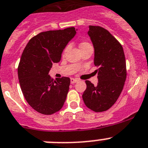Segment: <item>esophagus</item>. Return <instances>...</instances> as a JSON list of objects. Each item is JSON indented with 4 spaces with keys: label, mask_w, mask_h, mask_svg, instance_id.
<instances>
[{
    "label": "esophagus",
    "mask_w": 148,
    "mask_h": 148,
    "mask_svg": "<svg viewBox=\"0 0 148 148\" xmlns=\"http://www.w3.org/2000/svg\"><path fill=\"white\" fill-rule=\"evenodd\" d=\"M77 82H78V79H76V78H70V82H71V84H75Z\"/></svg>",
    "instance_id": "1"
}]
</instances>
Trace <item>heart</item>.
Masks as SVG:
<instances>
[{
  "label": "heart",
  "mask_w": 148,
  "mask_h": 148,
  "mask_svg": "<svg viewBox=\"0 0 148 148\" xmlns=\"http://www.w3.org/2000/svg\"><path fill=\"white\" fill-rule=\"evenodd\" d=\"M92 47V46H91V44H90V43L85 42V41H84V42L81 43V44H80V48H81V49H82V48H84V47ZM67 49H68V47H66L64 49L63 54H64V53H66V50H67Z\"/></svg>",
  "instance_id": "b5f03b06"
}]
</instances>
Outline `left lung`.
Returning <instances> with one entry per match:
<instances>
[{"label":"left lung","mask_w":148,"mask_h":148,"mask_svg":"<svg viewBox=\"0 0 148 148\" xmlns=\"http://www.w3.org/2000/svg\"><path fill=\"white\" fill-rule=\"evenodd\" d=\"M88 35L94 47V64L98 67L97 86L86 81L82 95L89 109L95 112L108 110L116 103L126 80L125 56L122 46L107 29L90 26Z\"/></svg>","instance_id":"1"}]
</instances>
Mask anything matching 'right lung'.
I'll list each match as a JSON object with an SVG mask.
<instances>
[{
	"instance_id": "right-lung-1",
	"label": "right lung",
	"mask_w": 148,
	"mask_h": 148,
	"mask_svg": "<svg viewBox=\"0 0 148 148\" xmlns=\"http://www.w3.org/2000/svg\"><path fill=\"white\" fill-rule=\"evenodd\" d=\"M74 27L50 30L30 39L23 51L18 75L23 96L35 110L51 115L62 108L69 91L68 77L53 80L49 72L61 61L63 50L76 34Z\"/></svg>"
}]
</instances>
